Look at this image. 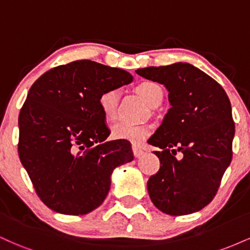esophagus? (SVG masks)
Instances as JSON below:
<instances>
[{
    "mask_svg": "<svg viewBox=\"0 0 250 250\" xmlns=\"http://www.w3.org/2000/svg\"><path fill=\"white\" fill-rule=\"evenodd\" d=\"M133 153L135 155V157H140V156H141V155H143V153H145V151H143L141 148L137 147V146H133Z\"/></svg>",
    "mask_w": 250,
    "mask_h": 250,
    "instance_id": "esophagus-1",
    "label": "esophagus"
}]
</instances>
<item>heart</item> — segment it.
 Segmentation results:
<instances>
[{
  "mask_svg": "<svg viewBox=\"0 0 250 250\" xmlns=\"http://www.w3.org/2000/svg\"><path fill=\"white\" fill-rule=\"evenodd\" d=\"M135 91L145 100L149 107L155 108L163 99V90L157 83L153 81H142L135 85ZM120 93L117 89L104 91L99 99V104L103 116L108 122L114 121L117 116ZM151 125H133V123L120 122L111 127V137L115 140H125L135 145H140L151 134Z\"/></svg>",
  "mask_w": 250,
  "mask_h": 250,
  "instance_id": "heart-1",
  "label": "heart"
}]
</instances>
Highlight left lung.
Here are the masks:
<instances>
[{
    "instance_id": "obj_1",
    "label": "left lung",
    "mask_w": 250,
    "mask_h": 250,
    "mask_svg": "<svg viewBox=\"0 0 250 250\" xmlns=\"http://www.w3.org/2000/svg\"><path fill=\"white\" fill-rule=\"evenodd\" d=\"M136 74L165 85L170 103L148 140L160 149L154 153L161 163L147 183L151 202L173 216L196 213L214 199L231 162L230 101L219 83L189 63L142 68Z\"/></svg>"
}]
</instances>
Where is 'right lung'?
I'll list each match as a JSON object with an SVG mask.
<instances>
[{
    "label": "right lung",
    "mask_w": 250,
    "mask_h": 250,
    "mask_svg": "<svg viewBox=\"0 0 250 250\" xmlns=\"http://www.w3.org/2000/svg\"><path fill=\"white\" fill-rule=\"evenodd\" d=\"M131 81L128 71L80 60L31 85L19 116V156L51 210L93 211L107 197L114 169L134 160L128 141H107L110 130L99 104L104 91Z\"/></svg>",
    "instance_id": "1"
}]
</instances>
